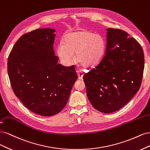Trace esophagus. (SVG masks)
Returning a JSON list of instances; mask_svg holds the SVG:
<instances>
[{
  "mask_svg": "<svg viewBox=\"0 0 150 150\" xmlns=\"http://www.w3.org/2000/svg\"><path fill=\"white\" fill-rule=\"evenodd\" d=\"M77 74H78L79 79H80V80L82 79V78H83V72L81 70H78V71H77Z\"/></svg>",
  "mask_w": 150,
  "mask_h": 150,
  "instance_id": "obj_1",
  "label": "esophagus"
}]
</instances>
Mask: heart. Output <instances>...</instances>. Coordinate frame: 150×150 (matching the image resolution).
<instances>
[{
  "label": "heart",
  "mask_w": 150,
  "mask_h": 150,
  "mask_svg": "<svg viewBox=\"0 0 150 150\" xmlns=\"http://www.w3.org/2000/svg\"><path fill=\"white\" fill-rule=\"evenodd\" d=\"M106 40L103 35L86 30L70 32L57 47V55L62 64L69 65L75 59L86 68L97 65L103 58Z\"/></svg>",
  "instance_id": "obj_1"
}]
</instances>
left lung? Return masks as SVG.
I'll return each instance as SVG.
<instances>
[{
	"label": "left lung",
	"instance_id": "1",
	"mask_svg": "<svg viewBox=\"0 0 150 150\" xmlns=\"http://www.w3.org/2000/svg\"><path fill=\"white\" fill-rule=\"evenodd\" d=\"M107 46L99 64L83 75L88 98L101 112H116L139 90L144 67L142 47L122 29L107 30Z\"/></svg>",
	"mask_w": 150,
	"mask_h": 150
}]
</instances>
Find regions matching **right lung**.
I'll list each match as a JSON object with an SVG mask.
<instances>
[{"label":"right lung","instance_id":"add662e5","mask_svg":"<svg viewBox=\"0 0 150 150\" xmlns=\"http://www.w3.org/2000/svg\"><path fill=\"white\" fill-rule=\"evenodd\" d=\"M52 28H38L21 36L8 57L12 90L23 105L37 115L59 113L69 98L77 74L74 65L58 64Z\"/></svg>","mask_w":150,"mask_h":150}]
</instances>
